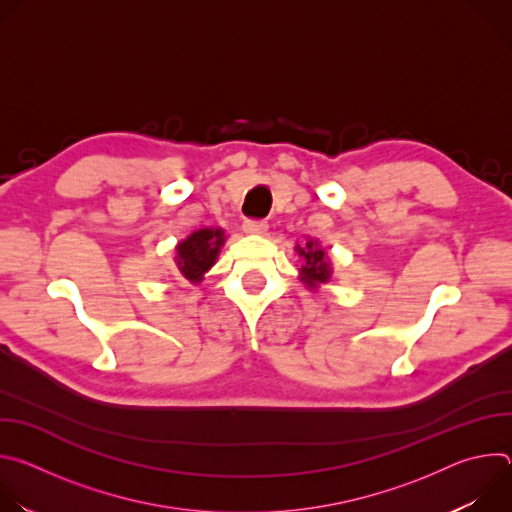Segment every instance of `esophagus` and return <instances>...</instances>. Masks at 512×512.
Wrapping results in <instances>:
<instances>
[{
	"instance_id": "1",
	"label": "esophagus",
	"mask_w": 512,
	"mask_h": 512,
	"mask_svg": "<svg viewBox=\"0 0 512 512\" xmlns=\"http://www.w3.org/2000/svg\"><path fill=\"white\" fill-rule=\"evenodd\" d=\"M267 229L269 225L265 221H253V218H249V221L243 223V231L249 235H265Z\"/></svg>"
}]
</instances>
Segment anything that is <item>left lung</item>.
I'll return each instance as SVG.
<instances>
[{
    "mask_svg": "<svg viewBox=\"0 0 512 512\" xmlns=\"http://www.w3.org/2000/svg\"><path fill=\"white\" fill-rule=\"evenodd\" d=\"M298 255L302 257L300 279L310 287H318V283H328L332 277V267L326 257V251L318 245V241H306V245H296Z\"/></svg>",
    "mask_w": 512,
    "mask_h": 512,
    "instance_id": "8db88e82",
    "label": "left lung"
}]
</instances>
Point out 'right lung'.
<instances>
[{"label": "right lung", "instance_id": "obj_1", "mask_svg": "<svg viewBox=\"0 0 512 512\" xmlns=\"http://www.w3.org/2000/svg\"><path fill=\"white\" fill-rule=\"evenodd\" d=\"M225 245L223 229H200L178 243L176 265L184 279L198 283Z\"/></svg>", "mask_w": 512, "mask_h": 512}]
</instances>
